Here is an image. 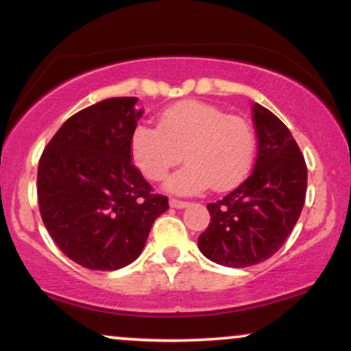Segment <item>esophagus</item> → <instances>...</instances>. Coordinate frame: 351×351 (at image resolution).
<instances>
[{
    "mask_svg": "<svg viewBox=\"0 0 351 351\" xmlns=\"http://www.w3.org/2000/svg\"><path fill=\"white\" fill-rule=\"evenodd\" d=\"M170 206H171V208H176V209L186 208V206H188V201H181V199L171 198V199H170Z\"/></svg>",
    "mask_w": 351,
    "mask_h": 351,
    "instance_id": "esophagus-1",
    "label": "esophagus"
}]
</instances>
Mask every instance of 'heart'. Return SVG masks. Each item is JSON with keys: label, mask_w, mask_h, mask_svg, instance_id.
<instances>
[{"label": "heart", "mask_w": 351, "mask_h": 351, "mask_svg": "<svg viewBox=\"0 0 351 351\" xmlns=\"http://www.w3.org/2000/svg\"><path fill=\"white\" fill-rule=\"evenodd\" d=\"M134 162L150 181H160L175 165L186 162L167 181L180 195L234 188L245 178L256 153V135L243 117L201 100H183L165 108L158 128L138 125L130 138Z\"/></svg>", "instance_id": "1"}]
</instances>
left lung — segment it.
<instances>
[{"mask_svg": "<svg viewBox=\"0 0 351 351\" xmlns=\"http://www.w3.org/2000/svg\"><path fill=\"white\" fill-rule=\"evenodd\" d=\"M257 158L251 175L223 199L208 204L211 223L199 251L226 267H249L280 249L299 219L307 193V165L289 128L254 104Z\"/></svg>", "mask_w": 351, "mask_h": 351, "instance_id": "obj_1", "label": "left lung"}]
</instances>
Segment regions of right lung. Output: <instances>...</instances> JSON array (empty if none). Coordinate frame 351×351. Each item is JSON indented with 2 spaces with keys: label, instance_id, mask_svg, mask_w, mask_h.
I'll list each match as a JSON object with an SVG mask.
<instances>
[{
  "label": "right lung",
  "instance_id": "1",
  "mask_svg": "<svg viewBox=\"0 0 351 351\" xmlns=\"http://www.w3.org/2000/svg\"><path fill=\"white\" fill-rule=\"evenodd\" d=\"M136 97H114L64 122L38 167L43 223L69 259L117 271L142 252L168 198L132 163L130 138L143 112Z\"/></svg>",
  "mask_w": 351,
  "mask_h": 351
}]
</instances>
